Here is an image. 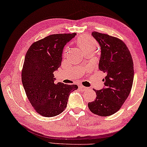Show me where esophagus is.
I'll return each mask as SVG.
<instances>
[{"mask_svg":"<svg viewBox=\"0 0 147 147\" xmlns=\"http://www.w3.org/2000/svg\"><path fill=\"white\" fill-rule=\"evenodd\" d=\"M79 88H80L81 89L83 90H85L88 89V88H87V87H85V86H83V85H80V86H79Z\"/></svg>","mask_w":147,"mask_h":147,"instance_id":"34e87169","label":"esophagus"}]
</instances>
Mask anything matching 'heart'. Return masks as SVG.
<instances>
[{
    "instance_id": "obj_1",
    "label": "heart",
    "mask_w": 147,
    "mask_h": 147,
    "mask_svg": "<svg viewBox=\"0 0 147 147\" xmlns=\"http://www.w3.org/2000/svg\"><path fill=\"white\" fill-rule=\"evenodd\" d=\"M77 42L83 53L87 51H96L98 47L97 42L87 36H83L79 37ZM67 51H68V47H66L64 49L63 55H66Z\"/></svg>"
}]
</instances>
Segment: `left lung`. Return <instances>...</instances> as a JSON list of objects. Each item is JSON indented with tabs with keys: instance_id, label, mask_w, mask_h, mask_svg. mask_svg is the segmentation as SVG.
<instances>
[{
	"instance_id": "left-lung-1",
	"label": "left lung",
	"mask_w": 147,
	"mask_h": 147,
	"mask_svg": "<svg viewBox=\"0 0 147 147\" xmlns=\"http://www.w3.org/2000/svg\"><path fill=\"white\" fill-rule=\"evenodd\" d=\"M99 44L101 56L99 69L106 74L104 88L96 92V98L88 103L94 114L107 117L117 112L128 98L133 84L134 62L123 41L98 32H92Z\"/></svg>"
}]
</instances>
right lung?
<instances>
[{
  "label": "right lung",
  "instance_id": "right-lung-1",
  "mask_svg": "<svg viewBox=\"0 0 147 147\" xmlns=\"http://www.w3.org/2000/svg\"><path fill=\"white\" fill-rule=\"evenodd\" d=\"M76 33L56 34L34 42L26 52L21 80L26 96L38 113L45 117L59 115L67 106L76 85L54 83L53 72L61 66L64 45Z\"/></svg>",
  "mask_w": 147,
  "mask_h": 147
}]
</instances>
